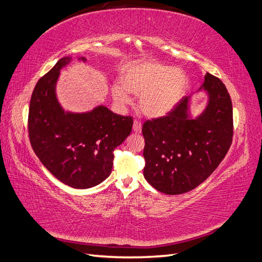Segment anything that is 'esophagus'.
<instances>
[{"instance_id":"obj_1","label":"esophagus","mask_w":262,"mask_h":262,"mask_svg":"<svg viewBox=\"0 0 262 262\" xmlns=\"http://www.w3.org/2000/svg\"><path fill=\"white\" fill-rule=\"evenodd\" d=\"M141 127H142V124L140 121H135L133 122V131H135L136 133H140L141 132Z\"/></svg>"}]
</instances>
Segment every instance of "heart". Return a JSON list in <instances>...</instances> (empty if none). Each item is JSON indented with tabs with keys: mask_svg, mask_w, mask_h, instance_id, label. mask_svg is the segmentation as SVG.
I'll return each mask as SVG.
<instances>
[{
	"mask_svg": "<svg viewBox=\"0 0 262 262\" xmlns=\"http://www.w3.org/2000/svg\"><path fill=\"white\" fill-rule=\"evenodd\" d=\"M121 85L112 87L116 102H130L129 93L139 97V107L150 118L169 113L187 89V76L180 68L144 60L127 65L121 74Z\"/></svg>",
	"mask_w": 262,
	"mask_h": 262,
	"instance_id": "1",
	"label": "heart"
}]
</instances>
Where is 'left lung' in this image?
<instances>
[{
  "label": "left lung",
  "instance_id": "8db88e82",
  "mask_svg": "<svg viewBox=\"0 0 262 262\" xmlns=\"http://www.w3.org/2000/svg\"><path fill=\"white\" fill-rule=\"evenodd\" d=\"M200 90L208 103L197 118L189 113L185 96L165 116L143 123V176L167 195L184 194L210 177L228 154L233 137V110L222 80L205 75Z\"/></svg>",
  "mask_w": 262,
  "mask_h": 262
}]
</instances>
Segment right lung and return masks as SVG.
Returning a JSON list of instances; mask_svg holds the SVG:
<instances>
[{
	"instance_id": "1",
	"label": "right lung",
	"mask_w": 262,
	"mask_h": 262,
	"mask_svg": "<svg viewBox=\"0 0 262 262\" xmlns=\"http://www.w3.org/2000/svg\"><path fill=\"white\" fill-rule=\"evenodd\" d=\"M71 61L72 57L61 58L38 80L29 106L28 131L34 154L52 175L71 187L84 189L110 176L113 151L131 133L133 119L103 105L86 113L63 111L56 83L60 69Z\"/></svg>"
}]
</instances>
